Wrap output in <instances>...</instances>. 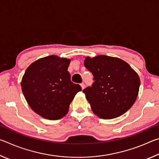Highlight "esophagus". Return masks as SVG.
<instances>
[{
	"label": "esophagus",
	"instance_id": "esophagus-1",
	"mask_svg": "<svg viewBox=\"0 0 159 159\" xmlns=\"http://www.w3.org/2000/svg\"><path fill=\"white\" fill-rule=\"evenodd\" d=\"M80 86H81V88H82V89L83 90V89H84V88H85V84H84V83H81V84H80Z\"/></svg>",
	"mask_w": 159,
	"mask_h": 159
}]
</instances>
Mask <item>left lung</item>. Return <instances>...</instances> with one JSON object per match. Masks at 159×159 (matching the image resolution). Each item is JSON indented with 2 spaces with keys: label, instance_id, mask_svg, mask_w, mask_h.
I'll return each mask as SVG.
<instances>
[{
  "label": "left lung",
  "instance_id": "8db88e82",
  "mask_svg": "<svg viewBox=\"0 0 159 159\" xmlns=\"http://www.w3.org/2000/svg\"><path fill=\"white\" fill-rule=\"evenodd\" d=\"M85 68L92 72V86L83 92L94 114L103 119H111L124 114L133 105L138 95L139 76L125 61L99 55L86 57Z\"/></svg>",
  "mask_w": 159,
  "mask_h": 159
}]
</instances>
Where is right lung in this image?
<instances>
[{
	"instance_id": "obj_1",
	"label": "right lung",
	"mask_w": 159,
	"mask_h": 159,
	"mask_svg": "<svg viewBox=\"0 0 159 159\" xmlns=\"http://www.w3.org/2000/svg\"><path fill=\"white\" fill-rule=\"evenodd\" d=\"M71 60L55 55L32 63L22 77L21 90L33 111L46 119L64 117L76 94L81 90L67 71Z\"/></svg>"
}]
</instances>
